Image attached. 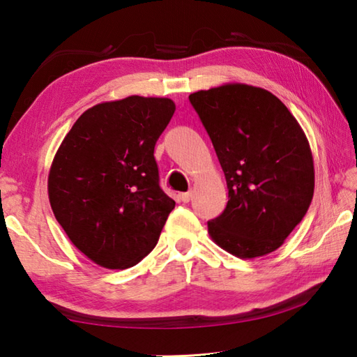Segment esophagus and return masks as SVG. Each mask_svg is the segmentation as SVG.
Segmentation results:
<instances>
[{"label": "esophagus", "mask_w": 357, "mask_h": 357, "mask_svg": "<svg viewBox=\"0 0 357 357\" xmlns=\"http://www.w3.org/2000/svg\"><path fill=\"white\" fill-rule=\"evenodd\" d=\"M179 199L183 201V202H190V201H192V192L181 193V195H179Z\"/></svg>", "instance_id": "esophagus-1"}]
</instances>
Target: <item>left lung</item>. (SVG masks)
<instances>
[{"mask_svg":"<svg viewBox=\"0 0 357 357\" xmlns=\"http://www.w3.org/2000/svg\"><path fill=\"white\" fill-rule=\"evenodd\" d=\"M221 164L229 202L208 221L218 245L257 257L282 245L312 204L308 141L282 101L259 87L227 84L188 96Z\"/></svg>","mask_w":357,"mask_h":357,"instance_id":"left-lung-1","label":"left lung"}]
</instances>
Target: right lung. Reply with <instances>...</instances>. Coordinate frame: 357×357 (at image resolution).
Instances as JSON below:
<instances>
[{
    "instance_id": "obj_1",
    "label": "right lung",
    "mask_w": 357,
    "mask_h": 357,
    "mask_svg": "<svg viewBox=\"0 0 357 357\" xmlns=\"http://www.w3.org/2000/svg\"><path fill=\"white\" fill-rule=\"evenodd\" d=\"M174 109L169 98L98 104L56 151L49 173L53 215L75 247L101 267L123 270L142 261L174 208L153 156Z\"/></svg>"
}]
</instances>
